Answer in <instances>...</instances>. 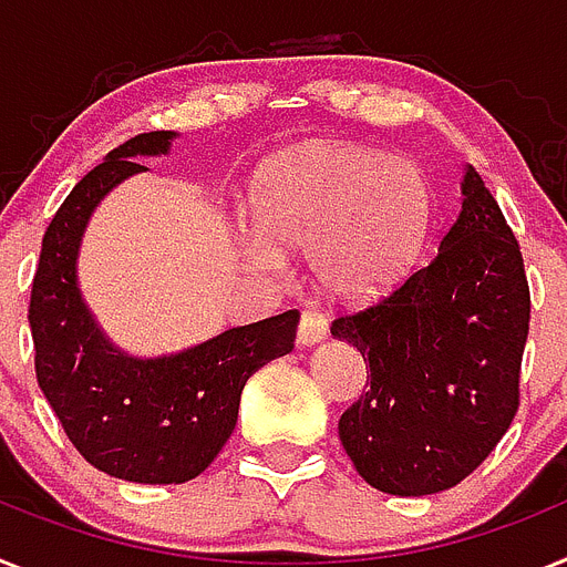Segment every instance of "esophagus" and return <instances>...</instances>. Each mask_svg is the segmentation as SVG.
Wrapping results in <instances>:
<instances>
[{
  "instance_id": "1",
  "label": "esophagus",
  "mask_w": 567,
  "mask_h": 567,
  "mask_svg": "<svg viewBox=\"0 0 567 567\" xmlns=\"http://www.w3.org/2000/svg\"><path fill=\"white\" fill-rule=\"evenodd\" d=\"M327 338V318L318 309H303L301 323H298V343L301 347H316Z\"/></svg>"
}]
</instances>
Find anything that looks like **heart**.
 Segmentation results:
<instances>
[{
  "label": "heart",
  "mask_w": 567,
  "mask_h": 567,
  "mask_svg": "<svg viewBox=\"0 0 567 567\" xmlns=\"http://www.w3.org/2000/svg\"><path fill=\"white\" fill-rule=\"evenodd\" d=\"M260 235L246 258L278 272L279 249H307L309 272L336 298L390 289L422 255L433 224V192L404 157L350 143H316L266 168L255 192Z\"/></svg>",
  "instance_id": "b5f03b06"
}]
</instances>
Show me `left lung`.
<instances>
[{"mask_svg": "<svg viewBox=\"0 0 567 567\" xmlns=\"http://www.w3.org/2000/svg\"><path fill=\"white\" fill-rule=\"evenodd\" d=\"M527 321L519 244L467 166L462 209L433 258L381 301L332 321V336L370 361V390L338 422L367 485L430 496L491 456L519 408Z\"/></svg>", "mask_w": 567, "mask_h": 567, "instance_id": "left-lung-1", "label": "left lung"}]
</instances>
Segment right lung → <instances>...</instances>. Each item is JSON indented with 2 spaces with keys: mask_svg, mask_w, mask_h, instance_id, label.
Listing matches in <instances>:
<instances>
[{
  "mask_svg": "<svg viewBox=\"0 0 567 567\" xmlns=\"http://www.w3.org/2000/svg\"><path fill=\"white\" fill-rule=\"evenodd\" d=\"M177 132L137 134L65 197L42 237L31 321L37 381L80 456L137 485H183L229 442L251 372L295 347L298 312L231 327L168 355L140 358L100 330L80 292L76 260L85 226L109 192L166 157Z\"/></svg>",
  "mask_w": 567,
  "mask_h": 567,
  "instance_id": "1",
  "label": "right lung"
}]
</instances>
